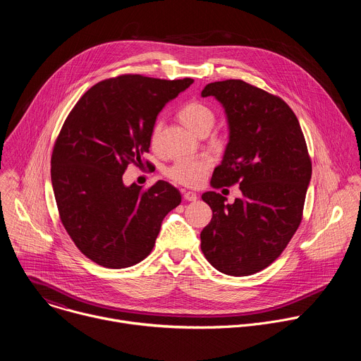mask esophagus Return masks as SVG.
Segmentation results:
<instances>
[{"instance_id": "obj_1", "label": "esophagus", "mask_w": 361, "mask_h": 361, "mask_svg": "<svg viewBox=\"0 0 361 361\" xmlns=\"http://www.w3.org/2000/svg\"><path fill=\"white\" fill-rule=\"evenodd\" d=\"M183 197H184V200H185V201H195V200L198 198V197H197V194H195V192H192V191H184Z\"/></svg>"}]
</instances>
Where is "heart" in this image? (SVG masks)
<instances>
[{"label":"heart","instance_id":"1","mask_svg":"<svg viewBox=\"0 0 361 361\" xmlns=\"http://www.w3.org/2000/svg\"><path fill=\"white\" fill-rule=\"evenodd\" d=\"M178 117L185 127H188L197 135L202 133H209L216 121L214 111L198 101L187 102L178 111ZM161 131V121H157L152 126L149 141L151 145H156ZM212 167V160L209 157H198L192 160H180L166 170V176L185 187H197L202 184Z\"/></svg>","mask_w":361,"mask_h":361}]
</instances>
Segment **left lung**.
I'll return each mask as SVG.
<instances>
[{"label": "left lung", "instance_id": "1", "mask_svg": "<svg viewBox=\"0 0 361 361\" xmlns=\"http://www.w3.org/2000/svg\"><path fill=\"white\" fill-rule=\"evenodd\" d=\"M201 95H213L228 123V144L210 184H240L243 192L233 204L216 191L201 195L213 210L201 250L216 270L250 276L269 267L297 231L312 160L300 123L280 97L241 80L210 82Z\"/></svg>", "mask_w": 361, "mask_h": 361}]
</instances>
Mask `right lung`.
<instances>
[{
    "label": "right lung",
    "instance_id": "obj_1",
    "mask_svg": "<svg viewBox=\"0 0 361 361\" xmlns=\"http://www.w3.org/2000/svg\"><path fill=\"white\" fill-rule=\"evenodd\" d=\"M192 82L120 75L92 85L68 114L51 157V183L63 226L94 263L126 269L142 262L181 202L167 181L141 190L127 187L123 174L142 166L159 113Z\"/></svg>",
    "mask_w": 361,
    "mask_h": 361
}]
</instances>
